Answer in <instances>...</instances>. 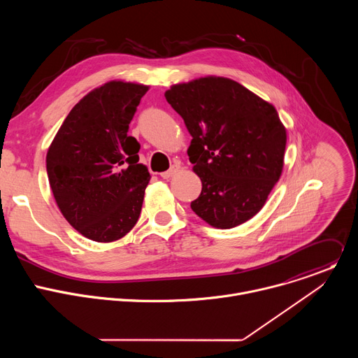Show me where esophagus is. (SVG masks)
Listing matches in <instances>:
<instances>
[{"instance_id":"obj_1","label":"esophagus","mask_w":358,"mask_h":358,"mask_svg":"<svg viewBox=\"0 0 358 358\" xmlns=\"http://www.w3.org/2000/svg\"><path fill=\"white\" fill-rule=\"evenodd\" d=\"M180 170V164L178 163H176V164H173L171 167H170V170H167V171H164V173H162L160 176H162V178H164V180H167V178H170V177H173L177 171Z\"/></svg>"}]
</instances>
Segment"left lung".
<instances>
[{"mask_svg": "<svg viewBox=\"0 0 358 358\" xmlns=\"http://www.w3.org/2000/svg\"><path fill=\"white\" fill-rule=\"evenodd\" d=\"M192 136L188 157L202 189L191 210L229 229L257 215L283 169L286 129L276 109L228 78H199L166 92Z\"/></svg>", "mask_w": 358, "mask_h": 358, "instance_id": "obj_1", "label": "left lung"}]
</instances>
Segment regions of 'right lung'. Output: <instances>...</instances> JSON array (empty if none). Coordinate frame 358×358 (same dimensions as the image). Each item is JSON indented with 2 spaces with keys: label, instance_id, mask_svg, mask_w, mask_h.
<instances>
[{
  "label": "right lung",
  "instance_id": "right-lung-1",
  "mask_svg": "<svg viewBox=\"0 0 358 358\" xmlns=\"http://www.w3.org/2000/svg\"><path fill=\"white\" fill-rule=\"evenodd\" d=\"M148 86L112 80L69 112L46 155V173L66 221L83 236L113 242L136 225L150 181L129 124Z\"/></svg>",
  "mask_w": 358,
  "mask_h": 358
}]
</instances>
